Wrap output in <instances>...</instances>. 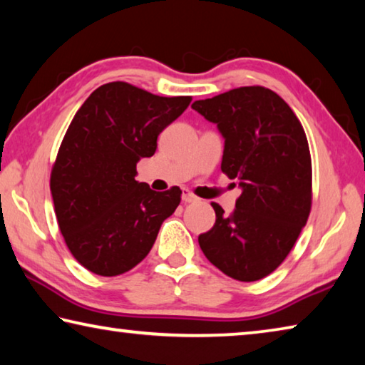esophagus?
<instances>
[{"label":"esophagus","mask_w":365,"mask_h":365,"mask_svg":"<svg viewBox=\"0 0 365 365\" xmlns=\"http://www.w3.org/2000/svg\"><path fill=\"white\" fill-rule=\"evenodd\" d=\"M182 200H183V202H195V201H197V197L191 193L190 190H183Z\"/></svg>","instance_id":"1"}]
</instances>
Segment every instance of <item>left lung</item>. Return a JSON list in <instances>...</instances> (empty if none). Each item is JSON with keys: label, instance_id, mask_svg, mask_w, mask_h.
Wrapping results in <instances>:
<instances>
[{"label": "left lung", "instance_id": "left-lung-1", "mask_svg": "<svg viewBox=\"0 0 365 365\" xmlns=\"http://www.w3.org/2000/svg\"><path fill=\"white\" fill-rule=\"evenodd\" d=\"M191 108L217 123L225 138L220 169L242 187L225 215L197 237L205 256L225 275L256 282L285 261L312 206V163L301 122L265 86H240Z\"/></svg>", "mask_w": 365, "mask_h": 365}]
</instances>
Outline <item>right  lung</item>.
<instances>
[{
  "label": "right lung",
  "mask_w": 365,
  "mask_h": 365,
  "mask_svg": "<svg viewBox=\"0 0 365 365\" xmlns=\"http://www.w3.org/2000/svg\"><path fill=\"white\" fill-rule=\"evenodd\" d=\"M191 96H158L127 82L96 88L59 146L49 188L67 248L86 270L115 277L143 261L182 190L154 191L135 180L158 135L190 106Z\"/></svg>",
  "instance_id": "obj_1"
}]
</instances>
